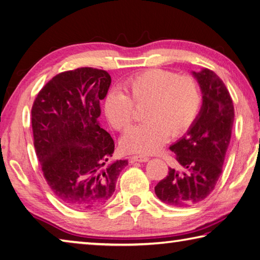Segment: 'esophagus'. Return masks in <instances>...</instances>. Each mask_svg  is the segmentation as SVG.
Listing matches in <instances>:
<instances>
[{
	"label": "esophagus",
	"mask_w": 260,
	"mask_h": 260,
	"mask_svg": "<svg viewBox=\"0 0 260 260\" xmlns=\"http://www.w3.org/2000/svg\"><path fill=\"white\" fill-rule=\"evenodd\" d=\"M150 157L146 156V155H133L132 156V161L134 162H146L149 161Z\"/></svg>",
	"instance_id": "34e87169"
}]
</instances>
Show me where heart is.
<instances>
[{"mask_svg":"<svg viewBox=\"0 0 260 260\" xmlns=\"http://www.w3.org/2000/svg\"><path fill=\"white\" fill-rule=\"evenodd\" d=\"M124 90L110 91L104 107L111 126L124 131L134 119L135 106L146 105V121L131 127L120 140L121 149L129 153H155L170 135L189 129L201 109L200 86L189 75L149 70L127 81Z\"/></svg>","mask_w":260,"mask_h":260,"instance_id":"heart-1","label":"heart"}]
</instances>
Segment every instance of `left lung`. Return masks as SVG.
<instances>
[{"label":"left lung","instance_id":"1","mask_svg":"<svg viewBox=\"0 0 260 260\" xmlns=\"http://www.w3.org/2000/svg\"><path fill=\"white\" fill-rule=\"evenodd\" d=\"M192 75L203 94L201 110L187 133L170 146L180 169L169 168L154 188L161 202L176 207L197 204L214 189L235 120L231 95L223 81L208 69Z\"/></svg>","mask_w":260,"mask_h":260}]
</instances>
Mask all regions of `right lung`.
I'll return each instance as SVG.
<instances>
[{"label": "right lung", "mask_w": 260, "mask_h": 260, "mask_svg": "<svg viewBox=\"0 0 260 260\" xmlns=\"http://www.w3.org/2000/svg\"><path fill=\"white\" fill-rule=\"evenodd\" d=\"M111 84L104 70L59 73L39 91L31 109L34 145L55 196L72 208H96L113 196L127 160L109 162L114 140L99 123Z\"/></svg>", "instance_id": "obj_1"}]
</instances>
